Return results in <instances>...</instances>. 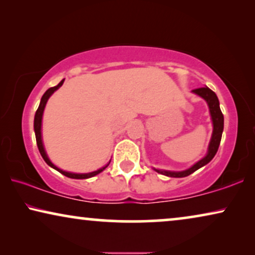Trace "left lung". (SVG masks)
Masks as SVG:
<instances>
[{
    "instance_id": "left-lung-1",
    "label": "left lung",
    "mask_w": 255,
    "mask_h": 255,
    "mask_svg": "<svg viewBox=\"0 0 255 255\" xmlns=\"http://www.w3.org/2000/svg\"><path fill=\"white\" fill-rule=\"evenodd\" d=\"M193 92L195 94H197V95H200L201 97H203V99L207 101L209 109H210L212 124H214V132H212L211 141H210V145H209L208 154L205 155L203 159L200 160L197 163H195L193 167H190V168L187 170H183V172H169V170L155 169L156 172L162 174V175L170 176V177H184V176L190 175V174L196 172L197 169H200L201 167H203L204 165H207V163L210 162L218 151L219 144H221L223 128H224V116H223L221 108H219L218 97L210 88H208L207 86L202 87V88L194 89Z\"/></svg>"
}]
</instances>
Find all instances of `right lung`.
I'll return each mask as SVG.
<instances>
[{"mask_svg": "<svg viewBox=\"0 0 255 255\" xmlns=\"http://www.w3.org/2000/svg\"><path fill=\"white\" fill-rule=\"evenodd\" d=\"M65 80H62V81L57 85L55 87H51V88H48L45 94L41 97L40 100V104L39 107H38V109L36 111V115H34V123H33V128H34V133H36V140H37V146H38V149H39L41 156H43V159L45 160V162L47 163L48 166H51L52 168L57 169L59 173L64 174L65 176L67 177H71V179H88V177H93L97 175V174L102 172L103 169H106L108 166H109V163L106 167H103V168H101L99 170H96V172H93V173H88V174H75V173H69V172H65V170H61L59 169L57 166H54L53 163L50 161V159L47 158L46 153H45V149H44V146H43V141H41V118H43V113H44V109H45V106H46V102L48 100V97H50L52 94H53L55 90H57L59 87L62 86V83H64Z\"/></svg>", "mask_w": 255, "mask_h": 255, "instance_id": "obj_1", "label": "right lung"}]
</instances>
